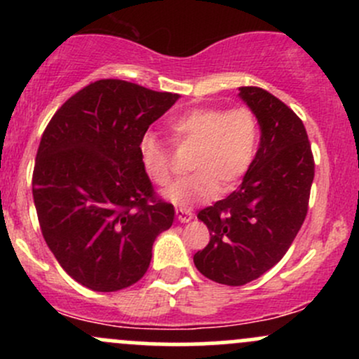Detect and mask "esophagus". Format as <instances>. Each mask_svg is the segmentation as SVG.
Here are the masks:
<instances>
[{"instance_id": "obj_1", "label": "esophagus", "mask_w": 359, "mask_h": 359, "mask_svg": "<svg viewBox=\"0 0 359 359\" xmlns=\"http://www.w3.org/2000/svg\"><path fill=\"white\" fill-rule=\"evenodd\" d=\"M175 214H177V219L180 222H189L194 217V212L187 208H175Z\"/></svg>"}]
</instances>
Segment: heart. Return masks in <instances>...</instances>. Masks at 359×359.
I'll return each mask as SVG.
<instances>
[{
  "mask_svg": "<svg viewBox=\"0 0 359 359\" xmlns=\"http://www.w3.org/2000/svg\"><path fill=\"white\" fill-rule=\"evenodd\" d=\"M177 147H192L191 175L167 189L165 197L179 205L203 203L222 189L231 187L248 172L255 158L258 125L253 111L236 108H194L170 121ZM140 158L155 184L165 185L174 174L170 148L156 135L147 133L140 140Z\"/></svg>",
  "mask_w": 359,
  "mask_h": 359,
  "instance_id": "1",
  "label": "heart"
}]
</instances>
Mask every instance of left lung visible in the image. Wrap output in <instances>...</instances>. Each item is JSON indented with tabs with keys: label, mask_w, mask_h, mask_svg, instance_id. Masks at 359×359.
<instances>
[{
	"label": "left lung",
	"mask_w": 359,
	"mask_h": 359,
	"mask_svg": "<svg viewBox=\"0 0 359 359\" xmlns=\"http://www.w3.org/2000/svg\"><path fill=\"white\" fill-rule=\"evenodd\" d=\"M240 97L258 119L262 138L243 184L197 214L211 240L194 255L196 269L222 285H245L275 266L307 216L314 156L302 119L255 86Z\"/></svg>",
	"instance_id": "8db88e82"
}]
</instances>
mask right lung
I'll use <instances>...</instances> for the list:
<instances>
[{
    "instance_id": "right-lung-1",
    "label": "right lung",
    "mask_w": 359,
    "mask_h": 359,
    "mask_svg": "<svg viewBox=\"0 0 359 359\" xmlns=\"http://www.w3.org/2000/svg\"><path fill=\"white\" fill-rule=\"evenodd\" d=\"M179 94L119 79L90 82L57 109L36 151L34 203L45 243L81 285L116 292L147 273L175 209L140 158L148 126Z\"/></svg>"
}]
</instances>
